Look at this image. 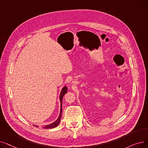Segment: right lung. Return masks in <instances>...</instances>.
Returning <instances> with one entry per match:
<instances>
[{
	"instance_id": "add662e5",
	"label": "right lung",
	"mask_w": 148,
	"mask_h": 148,
	"mask_svg": "<svg viewBox=\"0 0 148 148\" xmlns=\"http://www.w3.org/2000/svg\"><path fill=\"white\" fill-rule=\"evenodd\" d=\"M67 87L66 86H64L63 88L62 89L61 92H60V97H59V99L60 101V113H59V116L58 118L56 119V121L55 122H54L53 123L49 124V125H45L42 127L44 129H48V128H55L60 123V119L62 117V98H63V97L64 96V95L66 94L67 92ZM36 126V125H35ZM37 127H38V126H36Z\"/></svg>"
}]
</instances>
